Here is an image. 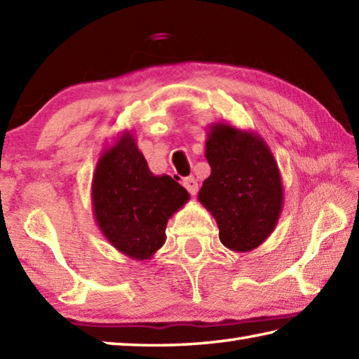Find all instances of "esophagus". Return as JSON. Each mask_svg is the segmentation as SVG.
<instances>
[{
    "mask_svg": "<svg viewBox=\"0 0 359 359\" xmlns=\"http://www.w3.org/2000/svg\"><path fill=\"white\" fill-rule=\"evenodd\" d=\"M182 184H184V187L188 189V193L189 194H196L198 193V189H199V185H198V180H196L193 175H189V177H185L184 179V182H182Z\"/></svg>",
    "mask_w": 359,
    "mask_h": 359,
    "instance_id": "34e87169",
    "label": "esophagus"
}]
</instances>
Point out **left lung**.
Segmentation results:
<instances>
[{
	"label": "left lung",
	"instance_id": "8db88e82",
	"mask_svg": "<svg viewBox=\"0 0 359 359\" xmlns=\"http://www.w3.org/2000/svg\"><path fill=\"white\" fill-rule=\"evenodd\" d=\"M205 157L212 168L198 199L216 219L219 240L233 252H250L276 229L283 185L269 146L257 132L213 123Z\"/></svg>",
	"mask_w": 359,
	"mask_h": 359
}]
</instances>
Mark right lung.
<instances>
[{
    "mask_svg": "<svg viewBox=\"0 0 359 359\" xmlns=\"http://www.w3.org/2000/svg\"><path fill=\"white\" fill-rule=\"evenodd\" d=\"M189 201L170 175L152 174L129 130L102 151L91 180V208L101 233L132 259H151L166 241L170 217Z\"/></svg>",
    "mask_w": 359,
    "mask_h": 359,
    "instance_id": "right-lung-1",
    "label": "right lung"
}]
</instances>
